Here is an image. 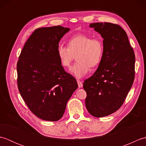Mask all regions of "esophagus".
Masks as SVG:
<instances>
[{"instance_id":"1","label":"esophagus","mask_w":146,"mask_h":146,"mask_svg":"<svg viewBox=\"0 0 146 146\" xmlns=\"http://www.w3.org/2000/svg\"><path fill=\"white\" fill-rule=\"evenodd\" d=\"M77 83H78V85L79 88H82L83 86V83L82 82L80 81V80H77Z\"/></svg>"}]
</instances>
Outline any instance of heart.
Here are the masks:
<instances>
[{"instance_id":"1","label":"heart","mask_w":146,"mask_h":146,"mask_svg":"<svg viewBox=\"0 0 146 146\" xmlns=\"http://www.w3.org/2000/svg\"><path fill=\"white\" fill-rule=\"evenodd\" d=\"M103 41L99 38L80 34L70 38L68 46L60 44L57 55L62 66L68 67L76 54L77 61L70 68V72L77 78H82L90 70L99 64L104 55Z\"/></svg>"}]
</instances>
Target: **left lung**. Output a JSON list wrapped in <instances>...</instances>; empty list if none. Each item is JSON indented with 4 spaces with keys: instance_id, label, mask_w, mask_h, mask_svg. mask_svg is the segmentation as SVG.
I'll return each mask as SVG.
<instances>
[{
    "instance_id": "8db88e82",
    "label": "left lung",
    "mask_w": 146,
    "mask_h": 146,
    "mask_svg": "<svg viewBox=\"0 0 146 146\" xmlns=\"http://www.w3.org/2000/svg\"><path fill=\"white\" fill-rule=\"evenodd\" d=\"M104 39V55L91 77L85 80V105L95 117L113 113L123 104L135 77V54L127 33L118 24H90Z\"/></svg>"
}]
</instances>
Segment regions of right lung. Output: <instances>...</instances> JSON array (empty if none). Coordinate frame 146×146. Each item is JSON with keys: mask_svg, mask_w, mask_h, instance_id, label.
Segmentation results:
<instances>
[{"mask_svg": "<svg viewBox=\"0 0 146 146\" xmlns=\"http://www.w3.org/2000/svg\"><path fill=\"white\" fill-rule=\"evenodd\" d=\"M70 31L61 26L36 29L27 40L17 64V86L29 110L39 119L57 121L78 88L57 55L59 42Z\"/></svg>", "mask_w": 146, "mask_h": 146, "instance_id": "obj_1", "label": "right lung"}]
</instances>
